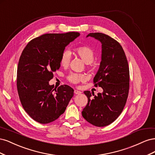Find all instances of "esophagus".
Masks as SVG:
<instances>
[{
    "label": "esophagus",
    "mask_w": 155,
    "mask_h": 155,
    "mask_svg": "<svg viewBox=\"0 0 155 155\" xmlns=\"http://www.w3.org/2000/svg\"><path fill=\"white\" fill-rule=\"evenodd\" d=\"M74 94H81V92L79 91L78 90H75L74 91Z\"/></svg>",
    "instance_id": "34e87169"
}]
</instances>
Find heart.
Listing matches in <instances>:
<instances>
[{
    "label": "heart",
    "instance_id": "obj_1",
    "mask_svg": "<svg viewBox=\"0 0 155 155\" xmlns=\"http://www.w3.org/2000/svg\"><path fill=\"white\" fill-rule=\"evenodd\" d=\"M76 53L86 64H89L93 61L94 59V51L92 48L87 46H81L75 49ZM70 59H71V52L70 50H64L61 55L60 64L64 67H67L69 65ZM70 82L76 84L80 81H85L86 77L83 74H78L71 73L68 76Z\"/></svg>",
    "mask_w": 155,
    "mask_h": 155
}]
</instances>
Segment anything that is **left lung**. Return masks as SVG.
Listing matches in <instances>:
<instances>
[{"label":"left lung","mask_w":155,"mask_h":155,"mask_svg":"<svg viewBox=\"0 0 155 155\" xmlns=\"http://www.w3.org/2000/svg\"><path fill=\"white\" fill-rule=\"evenodd\" d=\"M88 37L101 43V61L94 83L103 88V92L95 96L90 91L84 92L88 104L82 116L93 125L104 127L116 120L126 104L129 88V65L118 41L102 33H91Z\"/></svg>","instance_id":"8db88e82"}]
</instances>
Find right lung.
Here are the masks:
<instances>
[{
	"instance_id": "1",
	"label": "right lung",
	"mask_w": 155,
	"mask_h": 155,
	"mask_svg": "<svg viewBox=\"0 0 155 155\" xmlns=\"http://www.w3.org/2000/svg\"><path fill=\"white\" fill-rule=\"evenodd\" d=\"M79 35L78 32L45 34L30 41L22 51L17 68L18 94L25 110L37 122L57 120L74 96L70 86L54 88L49 81L61 66L65 47Z\"/></svg>"
}]
</instances>
